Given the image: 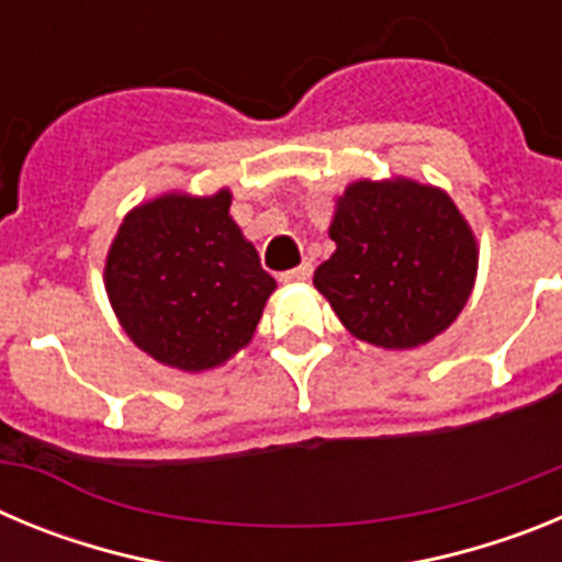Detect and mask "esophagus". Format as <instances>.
<instances>
[{"mask_svg":"<svg viewBox=\"0 0 562 562\" xmlns=\"http://www.w3.org/2000/svg\"><path fill=\"white\" fill-rule=\"evenodd\" d=\"M310 276H312V265L310 261H304V265L295 267V270L278 272V281H281V284H301V281H306Z\"/></svg>","mask_w":562,"mask_h":562,"instance_id":"1","label":"esophagus"}]
</instances>
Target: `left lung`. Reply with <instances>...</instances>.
Wrapping results in <instances>:
<instances>
[{
  "mask_svg": "<svg viewBox=\"0 0 562 562\" xmlns=\"http://www.w3.org/2000/svg\"><path fill=\"white\" fill-rule=\"evenodd\" d=\"M335 252L312 284L340 324L380 349H416L464 310L479 241L448 191L408 177L357 180L335 200Z\"/></svg>",
  "mask_w": 562,
  "mask_h": 562,
  "instance_id": "8db88e82",
  "label": "left lung"
}]
</instances>
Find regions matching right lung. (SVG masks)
Wrapping results in <instances>:
<instances>
[{
	"instance_id": "right-lung-1",
	"label": "right lung",
	"mask_w": 562,
	"mask_h": 562,
	"mask_svg": "<svg viewBox=\"0 0 562 562\" xmlns=\"http://www.w3.org/2000/svg\"><path fill=\"white\" fill-rule=\"evenodd\" d=\"M233 193L168 191L114 233L103 286L128 340L168 369H220L256 335L276 278L231 216Z\"/></svg>"
}]
</instances>
